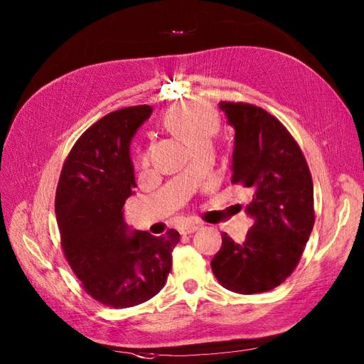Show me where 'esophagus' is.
<instances>
[{
    "label": "esophagus",
    "instance_id": "34e87169",
    "mask_svg": "<svg viewBox=\"0 0 364 364\" xmlns=\"http://www.w3.org/2000/svg\"><path fill=\"white\" fill-rule=\"evenodd\" d=\"M198 227H200L198 223L191 222V223H186V225H183L180 228V231H181V235H191V233H194V231H197Z\"/></svg>",
    "mask_w": 364,
    "mask_h": 364
}]
</instances>
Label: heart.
<instances>
[{"instance_id": "heart-1", "label": "heart", "mask_w": 364, "mask_h": 364, "mask_svg": "<svg viewBox=\"0 0 364 364\" xmlns=\"http://www.w3.org/2000/svg\"><path fill=\"white\" fill-rule=\"evenodd\" d=\"M166 125L181 137L191 149L211 142L219 131L220 122L218 114L211 107L202 103H184L172 107L166 115ZM150 161V153L144 151L139 158V164L145 167Z\"/></svg>"}]
</instances>
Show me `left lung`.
I'll return each instance as SVG.
<instances>
[{
  "mask_svg": "<svg viewBox=\"0 0 364 364\" xmlns=\"http://www.w3.org/2000/svg\"><path fill=\"white\" fill-rule=\"evenodd\" d=\"M220 107L236 129L231 183L253 191L247 213L255 223L241 244L222 235L211 269L230 291L266 292L294 272L311 235V172L296 139L272 114L242 102Z\"/></svg>",
  "mask_w": 364,
  "mask_h": 364,
  "instance_id": "left-lung-1",
  "label": "left lung"
}]
</instances>
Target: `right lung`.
Listing matches in <instances>:
<instances>
[{"label": "right lung", "mask_w": 364, "mask_h": 364, "mask_svg": "<svg viewBox=\"0 0 364 364\" xmlns=\"http://www.w3.org/2000/svg\"><path fill=\"white\" fill-rule=\"evenodd\" d=\"M151 106L123 107L80 136L60 170L56 220L64 257L84 291L111 308H129L162 289L172 269L176 230L129 233L123 205L136 188L129 142Z\"/></svg>", "instance_id": "1"}]
</instances>
